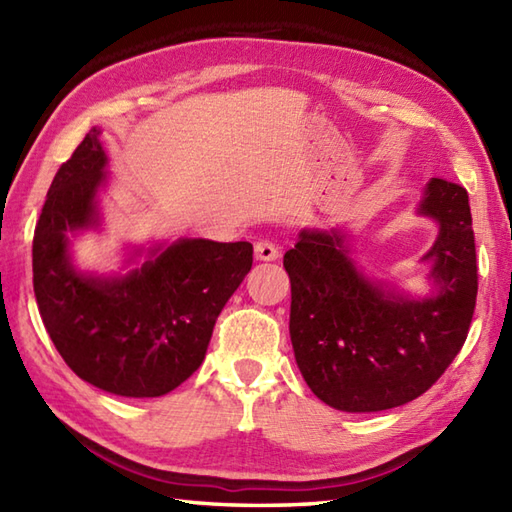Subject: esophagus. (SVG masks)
I'll use <instances>...</instances> for the list:
<instances>
[{
    "mask_svg": "<svg viewBox=\"0 0 512 512\" xmlns=\"http://www.w3.org/2000/svg\"><path fill=\"white\" fill-rule=\"evenodd\" d=\"M255 257L259 262H275L279 257V248L270 242V239H259L255 244Z\"/></svg>",
    "mask_w": 512,
    "mask_h": 512,
    "instance_id": "34e87169",
    "label": "esophagus"
}]
</instances>
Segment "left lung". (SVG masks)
Returning <instances> with one entry per match:
<instances>
[{"label": "left lung", "mask_w": 512, "mask_h": 512, "mask_svg": "<svg viewBox=\"0 0 512 512\" xmlns=\"http://www.w3.org/2000/svg\"><path fill=\"white\" fill-rule=\"evenodd\" d=\"M418 215L438 224L431 295L411 297L369 279L343 228H303L284 255L290 277V341L299 372L325 405L350 413L394 409L422 396L466 341L477 297L469 193L431 178Z\"/></svg>", "instance_id": "1"}]
</instances>
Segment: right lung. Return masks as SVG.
<instances>
[{
	"label": "right lung",
	"instance_id": "add662e5",
	"mask_svg": "<svg viewBox=\"0 0 512 512\" xmlns=\"http://www.w3.org/2000/svg\"><path fill=\"white\" fill-rule=\"evenodd\" d=\"M92 127L59 167L32 239V284L43 325L72 372L125 398H158L204 361L213 325L253 266V244L189 239L134 248L127 273H83L70 235L101 226L110 173Z\"/></svg>",
	"mask_w": 512,
	"mask_h": 512
}]
</instances>
